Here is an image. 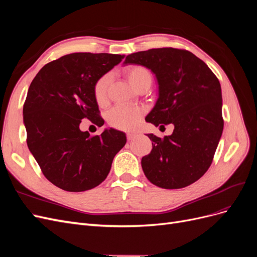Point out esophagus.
I'll use <instances>...</instances> for the list:
<instances>
[{
    "mask_svg": "<svg viewBox=\"0 0 257 257\" xmlns=\"http://www.w3.org/2000/svg\"><path fill=\"white\" fill-rule=\"evenodd\" d=\"M126 137H127V141H134V139L137 137V134L128 132V133H126Z\"/></svg>",
    "mask_w": 257,
    "mask_h": 257,
    "instance_id": "obj_1",
    "label": "esophagus"
}]
</instances>
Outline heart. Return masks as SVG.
I'll return each instance as SVG.
<instances>
[{"mask_svg": "<svg viewBox=\"0 0 257 257\" xmlns=\"http://www.w3.org/2000/svg\"><path fill=\"white\" fill-rule=\"evenodd\" d=\"M126 77L130 83L133 85L134 88L138 87L139 84L144 82H151L152 76L150 72L144 66L141 65H134L130 66L126 69ZM110 82V77L106 75L103 76L102 78L98 79L94 87V95L98 103L104 102L107 93V88ZM143 109L137 107L132 106H118L113 108L110 111L109 116H108V121L112 126L124 130V131H131L134 130L139 123L142 115Z\"/></svg>", "mask_w": 257, "mask_h": 257, "instance_id": "obj_1", "label": "heart"}]
</instances>
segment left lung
I'll return each mask as SVG.
<instances>
[{
	"instance_id": "obj_1",
	"label": "left lung",
	"mask_w": 257,
	"mask_h": 257,
	"mask_svg": "<svg viewBox=\"0 0 257 257\" xmlns=\"http://www.w3.org/2000/svg\"><path fill=\"white\" fill-rule=\"evenodd\" d=\"M123 64L145 66L157 78L158 99L146 121L175 126L164 138L147 134L152 150L142 159V167L148 180L169 190L197 181L211 165L223 132L219 80L204 61L181 49L135 52Z\"/></svg>"
}]
</instances>
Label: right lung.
I'll list each match as a JSON object with an SVG mask.
<instances>
[{"instance_id":"add662e5","label":"right lung","mask_w":257,"mask_h":257,"mask_svg":"<svg viewBox=\"0 0 257 257\" xmlns=\"http://www.w3.org/2000/svg\"><path fill=\"white\" fill-rule=\"evenodd\" d=\"M124 54L76 52L46 64L28 90L23 123L28 147L44 176L58 188L83 192L102 183L112 160L126 144L112 127L91 137L79 124L87 118L98 126L94 87Z\"/></svg>"}]
</instances>
